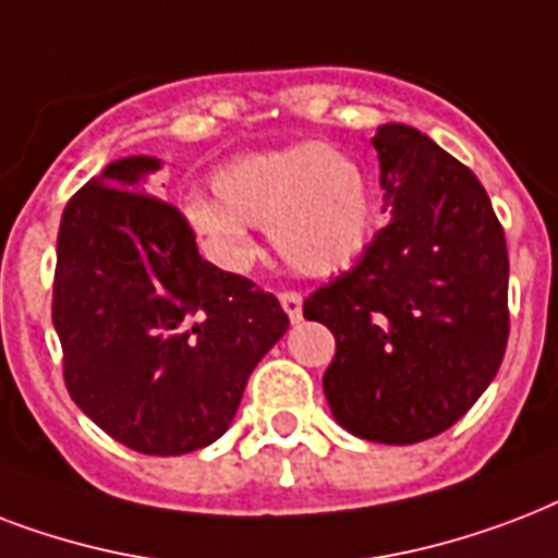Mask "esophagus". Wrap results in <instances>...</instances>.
Instances as JSON below:
<instances>
[{"mask_svg":"<svg viewBox=\"0 0 558 558\" xmlns=\"http://www.w3.org/2000/svg\"><path fill=\"white\" fill-rule=\"evenodd\" d=\"M279 302H282L284 314L291 317V323H300V319H302V293L282 291V293H279Z\"/></svg>","mask_w":558,"mask_h":558,"instance_id":"34e87169","label":"esophagus"}]
</instances>
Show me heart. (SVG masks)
Segmentation results:
<instances>
[{"label":"heart","mask_w":558,"mask_h":558,"mask_svg":"<svg viewBox=\"0 0 558 558\" xmlns=\"http://www.w3.org/2000/svg\"><path fill=\"white\" fill-rule=\"evenodd\" d=\"M218 201L185 206L189 223L230 267L253 256L250 227H265L284 265L305 276L347 270L373 232L364 171L340 150L291 145L232 159L211 180Z\"/></svg>","instance_id":"b5f03b06"}]
</instances>
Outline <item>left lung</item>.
<instances>
[{
	"label": "left lung",
	"instance_id": "obj_1",
	"mask_svg": "<svg viewBox=\"0 0 558 558\" xmlns=\"http://www.w3.org/2000/svg\"><path fill=\"white\" fill-rule=\"evenodd\" d=\"M373 145L390 220L302 314L335 335L323 390L340 425L413 445L465 416L498 373L507 239L481 180L425 133L384 124Z\"/></svg>",
	"mask_w": 558,
	"mask_h": 558
}]
</instances>
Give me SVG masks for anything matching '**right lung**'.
<instances>
[{
    "mask_svg": "<svg viewBox=\"0 0 558 558\" xmlns=\"http://www.w3.org/2000/svg\"><path fill=\"white\" fill-rule=\"evenodd\" d=\"M157 168L119 159L72 194L51 319L77 408L140 454L177 457L230 427L288 314L247 276L201 258L183 211L140 189Z\"/></svg>",
    "mask_w": 558,
    "mask_h": 558,
    "instance_id": "1",
    "label": "right lung"
}]
</instances>
